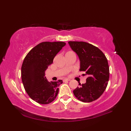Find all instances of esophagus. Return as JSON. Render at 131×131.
Instances as JSON below:
<instances>
[{
  "mask_svg": "<svg viewBox=\"0 0 131 131\" xmlns=\"http://www.w3.org/2000/svg\"><path fill=\"white\" fill-rule=\"evenodd\" d=\"M63 82H68V81H70V79H64L63 80Z\"/></svg>",
  "mask_w": 131,
  "mask_h": 131,
  "instance_id": "obj_1",
  "label": "esophagus"
}]
</instances>
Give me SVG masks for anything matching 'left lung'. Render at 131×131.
Here are the masks:
<instances>
[{"label":"left lung","mask_w":131,"mask_h":131,"mask_svg":"<svg viewBox=\"0 0 131 131\" xmlns=\"http://www.w3.org/2000/svg\"><path fill=\"white\" fill-rule=\"evenodd\" d=\"M80 61V71L87 75L86 83L73 91L80 101L91 102L98 99L106 88L109 79V66L105 55L92 44L84 41H69Z\"/></svg>","instance_id":"8db88e82"}]
</instances>
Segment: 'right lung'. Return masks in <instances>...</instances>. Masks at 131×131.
Here are the masks:
<instances>
[{"mask_svg": "<svg viewBox=\"0 0 131 131\" xmlns=\"http://www.w3.org/2000/svg\"><path fill=\"white\" fill-rule=\"evenodd\" d=\"M66 43L62 41H44L34 47L25 57L21 67V79L25 90L32 100L40 104L53 101L62 80L49 82L46 70Z\"/></svg>", "mask_w": 131, "mask_h": 131, "instance_id": "add662e5", "label": "right lung"}]
</instances>
